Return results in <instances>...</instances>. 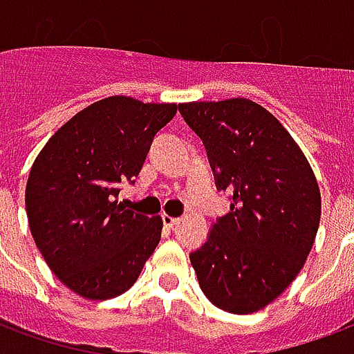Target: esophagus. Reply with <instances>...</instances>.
Instances as JSON below:
<instances>
[{"label": "esophagus", "instance_id": "esophagus-1", "mask_svg": "<svg viewBox=\"0 0 354 354\" xmlns=\"http://www.w3.org/2000/svg\"><path fill=\"white\" fill-rule=\"evenodd\" d=\"M161 218H162V225H165L167 230H174V227H176V223L180 222L178 218H172V216L169 214H162Z\"/></svg>", "mask_w": 354, "mask_h": 354}]
</instances>
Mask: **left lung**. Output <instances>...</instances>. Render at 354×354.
I'll list each match as a JSON object with an SVG mask.
<instances>
[{"instance_id": "8db88e82", "label": "left lung", "mask_w": 354, "mask_h": 354, "mask_svg": "<svg viewBox=\"0 0 354 354\" xmlns=\"http://www.w3.org/2000/svg\"><path fill=\"white\" fill-rule=\"evenodd\" d=\"M184 121L205 144L230 212L189 254L205 296L223 311H260L281 296L311 252L320 192L281 121L246 98L187 102Z\"/></svg>"}]
</instances>
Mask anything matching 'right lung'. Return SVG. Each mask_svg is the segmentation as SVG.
<instances>
[{
  "instance_id": "right-lung-1",
  "label": "right lung",
  "mask_w": 354,
  "mask_h": 354,
  "mask_svg": "<svg viewBox=\"0 0 354 354\" xmlns=\"http://www.w3.org/2000/svg\"><path fill=\"white\" fill-rule=\"evenodd\" d=\"M176 104L109 96L62 124L30 170L26 212L43 258L66 286L88 299L123 294L161 239L159 216L117 203L134 184L155 134Z\"/></svg>"
}]
</instances>
